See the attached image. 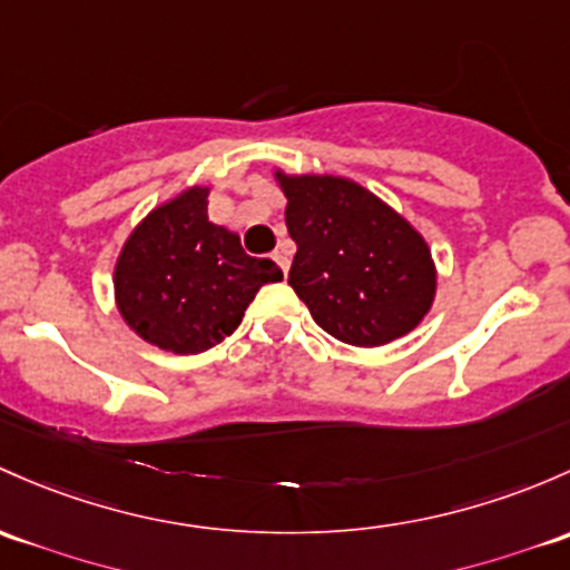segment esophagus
<instances>
[{
    "instance_id": "obj_1",
    "label": "esophagus",
    "mask_w": 570,
    "mask_h": 570,
    "mask_svg": "<svg viewBox=\"0 0 570 570\" xmlns=\"http://www.w3.org/2000/svg\"><path fill=\"white\" fill-rule=\"evenodd\" d=\"M273 259H275V262H278V267H281V269H284V273H286V269H289V256H286V250H284V248L273 250Z\"/></svg>"
}]
</instances>
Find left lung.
Segmentation results:
<instances>
[{
  "label": "left lung",
  "mask_w": 570,
  "mask_h": 570,
  "mask_svg": "<svg viewBox=\"0 0 570 570\" xmlns=\"http://www.w3.org/2000/svg\"><path fill=\"white\" fill-rule=\"evenodd\" d=\"M278 179L297 243L289 284L316 325L352 346H382L417 327L436 286L423 237L350 179Z\"/></svg>",
  "instance_id": "1"
}]
</instances>
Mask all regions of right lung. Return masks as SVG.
I'll list each match as a JSON object with an SVG mask.
<instances>
[{"instance_id": "right-lung-1", "label": "right lung", "mask_w": 570, "mask_h": 570, "mask_svg": "<svg viewBox=\"0 0 570 570\" xmlns=\"http://www.w3.org/2000/svg\"><path fill=\"white\" fill-rule=\"evenodd\" d=\"M284 278L248 256L239 237L209 224L207 188L153 209L114 269L119 314L149 344L199 355L237 331L259 286Z\"/></svg>"}]
</instances>
